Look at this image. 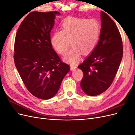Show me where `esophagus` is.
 Returning a JSON list of instances; mask_svg holds the SVG:
<instances>
[{
	"label": "esophagus",
	"mask_w": 135,
	"mask_h": 135,
	"mask_svg": "<svg viewBox=\"0 0 135 135\" xmlns=\"http://www.w3.org/2000/svg\"><path fill=\"white\" fill-rule=\"evenodd\" d=\"M76 66L75 65H70V69H71V70H75V69H76Z\"/></svg>",
	"instance_id": "esophagus-1"
}]
</instances>
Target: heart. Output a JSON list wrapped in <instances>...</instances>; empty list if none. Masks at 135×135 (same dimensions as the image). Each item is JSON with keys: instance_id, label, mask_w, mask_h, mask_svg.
I'll use <instances>...</instances> for the list:
<instances>
[{"instance_id": "heart-1", "label": "heart", "mask_w": 135, "mask_h": 135, "mask_svg": "<svg viewBox=\"0 0 135 135\" xmlns=\"http://www.w3.org/2000/svg\"><path fill=\"white\" fill-rule=\"evenodd\" d=\"M100 32V24L95 19L68 18L61 23V31H56L52 35L51 43L57 52L62 55L71 43L72 47L64 60L75 64L80 59L81 53L87 55L95 49Z\"/></svg>"}]
</instances>
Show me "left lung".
Masks as SVG:
<instances>
[{"mask_svg": "<svg viewBox=\"0 0 135 135\" xmlns=\"http://www.w3.org/2000/svg\"><path fill=\"white\" fill-rule=\"evenodd\" d=\"M99 41L91 54L78 68L83 77L80 87L91 96L100 95L112 84L123 57V45L119 30L109 16L101 12Z\"/></svg>", "mask_w": 135, "mask_h": 135, "instance_id": "obj_1", "label": "left lung"}]
</instances>
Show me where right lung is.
Here are the masks:
<instances>
[{"instance_id": "obj_1", "label": "right lung", "mask_w": 135, "mask_h": 135, "mask_svg": "<svg viewBox=\"0 0 135 135\" xmlns=\"http://www.w3.org/2000/svg\"><path fill=\"white\" fill-rule=\"evenodd\" d=\"M57 11L32 12L16 33L14 61L27 90L35 97L50 99L57 93L70 66L52 48L50 33Z\"/></svg>"}]
</instances>
